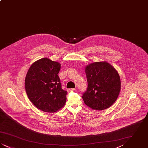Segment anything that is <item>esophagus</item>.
<instances>
[{"label":"esophagus","mask_w":148,"mask_h":148,"mask_svg":"<svg viewBox=\"0 0 148 148\" xmlns=\"http://www.w3.org/2000/svg\"><path fill=\"white\" fill-rule=\"evenodd\" d=\"M75 88L68 89V92H73V91H75Z\"/></svg>","instance_id":"34e87169"}]
</instances>
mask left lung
Masks as SVG:
<instances>
[{
  "mask_svg": "<svg viewBox=\"0 0 148 148\" xmlns=\"http://www.w3.org/2000/svg\"><path fill=\"white\" fill-rule=\"evenodd\" d=\"M85 73L88 88L82 95L85 104L98 110L112 106L118 97L121 87L117 71L106 62H95L86 66Z\"/></svg>",
  "mask_w": 148,
  "mask_h": 148,
  "instance_id": "left-lung-1",
  "label": "left lung"
}]
</instances>
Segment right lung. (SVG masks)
<instances>
[{
  "label": "right lung",
  "instance_id": "1",
  "mask_svg": "<svg viewBox=\"0 0 148 148\" xmlns=\"http://www.w3.org/2000/svg\"><path fill=\"white\" fill-rule=\"evenodd\" d=\"M60 64L44 58L30 67L25 80L29 100L40 110L54 113L66 102L67 92L62 88L58 73Z\"/></svg>",
  "mask_w": 148,
  "mask_h": 148
}]
</instances>
